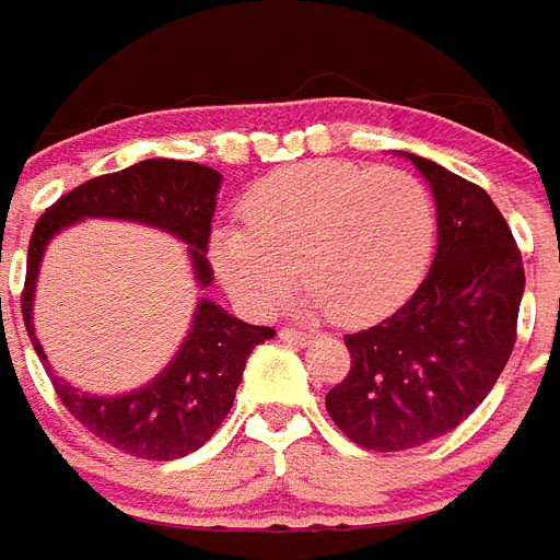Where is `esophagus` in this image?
I'll return each instance as SVG.
<instances>
[{
    "instance_id": "34e87169",
    "label": "esophagus",
    "mask_w": 560,
    "mask_h": 560,
    "mask_svg": "<svg viewBox=\"0 0 560 560\" xmlns=\"http://www.w3.org/2000/svg\"><path fill=\"white\" fill-rule=\"evenodd\" d=\"M279 338L288 343H305L308 341V332H302V329H293V326H284L279 329Z\"/></svg>"
}]
</instances>
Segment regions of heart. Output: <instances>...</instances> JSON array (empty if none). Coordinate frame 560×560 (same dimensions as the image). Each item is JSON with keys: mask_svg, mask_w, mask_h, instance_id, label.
Segmentation results:
<instances>
[{"mask_svg": "<svg viewBox=\"0 0 560 560\" xmlns=\"http://www.w3.org/2000/svg\"><path fill=\"white\" fill-rule=\"evenodd\" d=\"M246 225L219 228L210 260L252 312L296 284L305 305L341 323L374 320L416 291L436 237L428 186L404 168L314 160L272 172L243 198Z\"/></svg>", "mask_w": 560, "mask_h": 560, "instance_id": "heart-1", "label": "heart"}]
</instances>
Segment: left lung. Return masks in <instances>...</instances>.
<instances>
[{"mask_svg":"<svg viewBox=\"0 0 560 560\" xmlns=\"http://www.w3.org/2000/svg\"><path fill=\"white\" fill-rule=\"evenodd\" d=\"M436 201V258L395 314L343 335L350 374L326 395L343 436L407 451L445 436L490 395L516 343L523 255L492 198L466 177L404 153Z\"/></svg>","mask_w":560,"mask_h":560,"instance_id":"1","label":"left lung"}]
</instances>
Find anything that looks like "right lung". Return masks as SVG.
Masks as SVG:
<instances>
[{
  "label": "right lung",
  "instance_id": "obj_1",
  "mask_svg": "<svg viewBox=\"0 0 560 560\" xmlns=\"http://www.w3.org/2000/svg\"><path fill=\"white\" fill-rule=\"evenodd\" d=\"M219 184L222 175L207 165L184 160H144L112 175L91 177L70 189L68 196L47 207L28 240L23 320L37 359L47 364L52 388L70 416L94 436L109 442L112 448L127 451L132 457L177 459L201 448L234 404L248 353L258 343L269 341L276 329L243 323L213 300H201L180 350L151 383L127 395H89L52 374L47 353L35 338L32 302L40 258L49 240L73 222L127 219L184 240L198 284L210 288L213 269L205 255Z\"/></svg>",
  "mask_w": 560,
  "mask_h": 560
}]
</instances>
